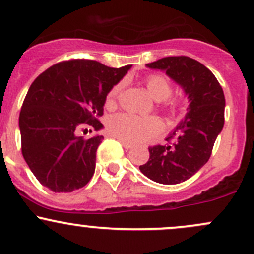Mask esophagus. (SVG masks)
<instances>
[{"mask_svg":"<svg viewBox=\"0 0 254 254\" xmlns=\"http://www.w3.org/2000/svg\"><path fill=\"white\" fill-rule=\"evenodd\" d=\"M120 143H121V144H122V146H124V148H125V149H127V150H129V149H132V148H133L132 144L127 143V141H125V140H121V139H120Z\"/></svg>","mask_w":254,"mask_h":254,"instance_id":"1","label":"esophagus"}]
</instances>
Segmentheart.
<instances>
[{"label":"heart","instance_id":"obj_1","mask_svg":"<svg viewBox=\"0 0 254 254\" xmlns=\"http://www.w3.org/2000/svg\"><path fill=\"white\" fill-rule=\"evenodd\" d=\"M145 86L149 93L155 100L161 103V105L171 113L177 111L181 105L177 98H172V84L165 76L149 75L145 78ZM124 89V82L116 83L106 94L105 104L108 108H114L117 104L120 94ZM108 132L113 137L127 143H141L152 135L160 132L161 124L156 117H140L130 115V114H117L111 116L106 122Z\"/></svg>","mask_w":254,"mask_h":254}]
</instances>
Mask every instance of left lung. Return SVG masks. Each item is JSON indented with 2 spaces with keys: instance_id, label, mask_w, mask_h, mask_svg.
Wrapping results in <instances>:
<instances>
[{
  "instance_id": "left-lung-1",
  "label": "left lung",
  "mask_w": 254,
  "mask_h": 254,
  "mask_svg": "<svg viewBox=\"0 0 254 254\" xmlns=\"http://www.w3.org/2000/svg\"><path fill=\"white\" fill-rule=\"evenodd\" d=\"M146 66L165 70L181 84L190 104L185 119L166 138L168 145L150 146L148 162L139 170L160 184H178L192 177L211 157L224 126V92L211 70L189 57H166Z\"/></svg>"
}]
</instances>
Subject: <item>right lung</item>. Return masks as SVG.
Listing matches in <instances>:
<instances>
[{"label": "right lung", "instance_id": "1", "mask_svg": "<svg viewBox=\"0 0 254 254\" xmlns=\"http://www.w3.org/2000/svg\"><path fill=\"white\" fill-rule=\"evenodd\" d=\"M129 69L71 59L52 65L32 82L19 115L21 152L43 187L71 192L91 181L104 138L86 139L78 132L83 126L103 127L98 119L106 94Z\"/></svg>", "mask_w": 254, "mask_h": 254}]
</instances>
